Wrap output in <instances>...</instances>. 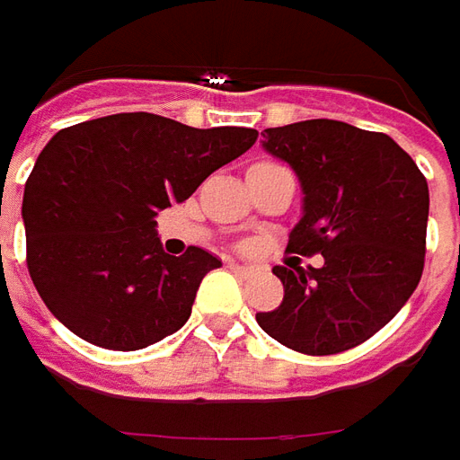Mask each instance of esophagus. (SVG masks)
<instances>
[{
    "mask_svg": "<svg viewBox=\"0 0 460 460\" xmlns=\"http://www.w3.org/2000/svg\"><path fill=\"white\" fill-rule=\"evenodd\" d=\"M229 270L234 275H239V278H249V275H254V267H246V264H239V261H231Z\"/></svg>",
    "mask_w": 460,
    "mask_h": 460,
    "instance_id": "1",
    "label": "esophagus"
}]
</instances>
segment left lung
I'll use <instances>...</instances> for the list:
<instances>
[{
	"label": "left lung",
	"mask_w": 460,
	"mask_h": 460,
	"mask_svg": "<svg viewBox=\"0 0 460 460\" xmlns=\"http://www.w3.org/2000/svg\"><path fill=\"white\" fill-rule=\"evenodd\" d=\"M261 147L293 167L303 218L288 252L323 254V267H275L285 297L257 313L282 346L328 357L349 351L400 313L425 267L428 181L382 132L308 119L261 132Z\"/></svg>",
	"instance_id": "8db88e82"
}]
</instances>
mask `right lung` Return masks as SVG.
Listing matches in <instances>:
<instances>
[{
  "mask_svg": "<svg viewBox=\"0 0 460 460\" xmlns=\"http://www.w3.org/2000/svg\"><path fill=\"white\" fill-rule=\"evenodd\" d=\"M257 137L246 127L196 129L147 111L60 129L22 199L27 270L48 310L78 339L111 351L175 333L221 260L200 246L165 254L155 218Z\"/></svg>",
  "mask_w": 460,
  "mask_h": 460,
  "instance_id": "1",
  "label": "right lung"
}]
</instances>
